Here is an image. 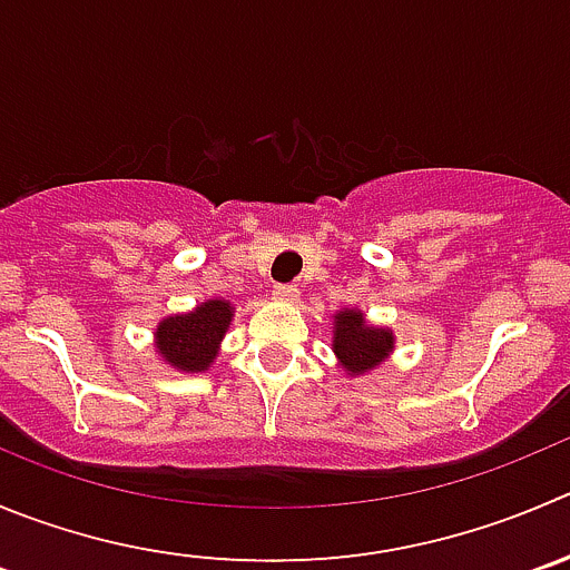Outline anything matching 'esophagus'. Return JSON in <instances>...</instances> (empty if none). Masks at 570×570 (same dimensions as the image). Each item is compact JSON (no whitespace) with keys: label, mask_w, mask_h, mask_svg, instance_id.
Here are the masks:
<instances>
[{"label":"esophagus","mask_w":570,"mask_h":570,"mask_svg":"<svg viewBox=\"0 0 570 570\" xmlns=\"http://www.w3.org/2000/svg\"><path fill=\"white\" fill-rule=\"evenodd\" d=\"M271 296H274L276 302H296V296H299V288H296V285H274Z\"/></svg>","instance_id":"1"}]
</instances>
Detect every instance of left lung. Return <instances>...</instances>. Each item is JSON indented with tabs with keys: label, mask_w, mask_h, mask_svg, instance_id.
<instances>
[{
	"label": "left lung",
	"mask_w": 570,
	"mask_h": 570,
	"mask_svg": "<svg viewBox=\"0 0 570 570\" xmlns=\"http://www.w3.org/2000/svg\"><path fill=\"white\" fill-rule=\"evenodd\" d=\"M333 327V352L341 361L346 375H366L377 370L394 350V333L386 327H372L361 311L335 313Z\"/></svg>",
	"instance_id": "left-lung-1"
}]
</instances>
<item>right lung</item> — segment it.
<instances>
[{
	"instance_id": "obj_1",
	"label": "right lung",
	"mask_w": 570,
	"mask_h": 570,
	"mask_svg": "<svg viewBox=\"0 0 570 570\" xmlns=\"http://www.w3.org/2000/svg\"><path fill=\"white\" fill-rule=\"evenodd\" d=\"M235 307L226 299L200 302L195 311L161 318L156 327V352L178 372H204L213 366Z\"/></svg>"
}]
</instances>
